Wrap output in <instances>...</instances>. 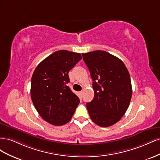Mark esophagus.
<instances>
[{"label":"esophagus","mask_w":160,"mask_h":160,"mask_svg":"<svg viewBox=\"0 0 160 160\" xmlns=\"http://www.w3.org/2000/svg\"><path fill=\"white\" fill-rule=\"evenodd\" d=\"M79 93H80V95H83V91H80V92H79Z\"/></svg>","instance_id":"obj_1"}]
</instances>
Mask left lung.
<instances>
[{"label": "left lung", "mask_w": 160, "mask_h": 160, "mask_svg": "<svg viewBox=\"0 0 160 160\" xmlns=\"http://www.w3.org/2000/svg\"><path fill=\"white\" fill-rule=\"evenodd\" d=\"M82 55L93 81L94 98L87 103L90 118L99 126H111L123 117L132 99L129 71L122 60L106 51Z\"/></svg>", "instance_id": "8db88e82"}]
</instances>
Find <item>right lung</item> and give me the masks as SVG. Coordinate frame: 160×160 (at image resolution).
<instances>
[{
    "label": "right lung",
    "mask_w": 160,
    "mask_h": 160,
    "mask_svg": "<svg viewBox=\"0 0 160 160\" xmlns=\"http://www.w3.org/2000/svg\"><path fill=\"white\" fill-rule=\"evenodd\" d=\"M81 59L80 53L58 51L42 61L34 71L31 99L47 122L62 125L71 119L80 101L67 86L69 72Z\"/></svg>",
    "instance_id": "1"
}]
</instances>
